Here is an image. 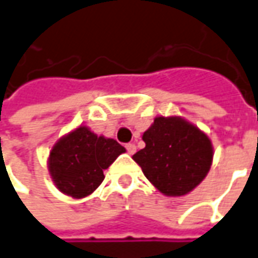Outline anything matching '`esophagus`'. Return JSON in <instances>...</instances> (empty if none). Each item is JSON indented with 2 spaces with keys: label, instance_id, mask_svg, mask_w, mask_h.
Here are the masks:
<instances>
[{
  "label": "esophagus",
  "instance_id": "1",
  "mask_svg": "<svg viewBox=\"0 0 258 258\" xmlns=\"http://www.w3.org/2000/svg\"><path fill=\"white\" fill-rule=\"evenodd\" d=\"M125 149H127V152H128L130 155H133L137 151V147H135V144H125Z\"/></svg>",
  "mask_w": 258,
  "mask_h": 258
}]
</instances>
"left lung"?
Masks as SVG:
<instances>
[{"label":"left lung","instance_id":"8db88e82","mask_svg":"<svg viewBox=\"0 0 258 258\" xmlns=\"http://www.w3.org/2000/svg\"><path fill=\"white\" fill-rule=\"evenodd\" d=\"M142 140L145 148L133 159L165 196H184L210 172L214 156L210 138L181 117H156Z\"/></svg>","mask_w":258,"mask_h":258}]
</instances>
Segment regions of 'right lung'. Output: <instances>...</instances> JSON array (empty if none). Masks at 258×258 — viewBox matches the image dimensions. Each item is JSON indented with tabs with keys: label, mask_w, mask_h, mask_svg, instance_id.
Instances as JSON below:
<instances>
[{
	"label": "right lung",
	"mask_w": 258,
	"mask_h": 258,
	"mask_svg": "<svg viewBox=\"0 0 258 258\" xmlns=\"http://www.w3.org/2000/svg\"><path fill=\"white\" fill-rule=\"evenodd\" d=\"M125 152L116 140L93 134L81 125L64 135L50 152L48 172L55 187L73 198H84L103 181V170Z\"/></svg>",
	"instance_id": "1"
}]
</instances>
